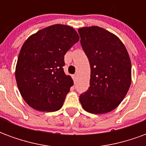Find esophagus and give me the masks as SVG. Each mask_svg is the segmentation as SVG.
Masks as SVG:
<instances>
[{
	"label": "esophagus",
	"instance_id": "1",
	"mask_svg": "<svg viewBox=\"0 0 146 146\" xmlns=\"http://www.w3.org/2000/svg\"><path fill=\"white\" fill-rule=\"evenodd\" d=\"M73 80H74V82L76 81V79H77V75L76 74H74L73 76Z\"/></svg>",
	"mask_w": 146,
	"mask_h": 146
}]
</instances>
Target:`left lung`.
<instances>
[{"mask_svg": "<svg viewBox=\"0 0 146 146\" xmlns=\"http://www.w3.org/2000/svg\"><path fill=\"white\" fill-rule=\"evenodd\" d=\"M78 33L91 66L90 87L80 95V104L88 113H109L120 104L131 83L128 52L118 36L103 28L82 27Z\"/></svg>", "mask_w": 146, "mask_h": 146, "instance_id": "8db88e82", "label": "left lung"}]
</instances>
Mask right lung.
<instances>
[{
  "label": "right lung",
  "mask_w": 146,
  "mask_h": 146,
  "mask_svg": "<svg viewBox=\"0 0 146 146\" xmlns=\"http://www.w3.org/2000/svg\"><path fill=\"white\" fill-rule=\"evenodd\" d=\"M80 40L73 27L55 24L28 37L22 46L15 67L18 88L30 107L41 112L60 110L70 88L64 55Z\"/></svg>",
  "instance_id": "obj_1"
}]
</instances>
